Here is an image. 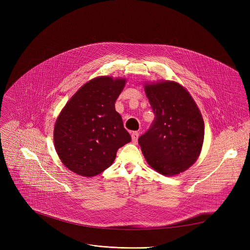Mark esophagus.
I'll return each mask as SVG.
<instances>
[{"instance_id": "esophagus-1", "label": "esophagus", "mask_w": 250, "mask_h": 250, "mask_svg": "<svg viewBox=\"0 0 250 250\" xmlns=\"http://www.w3.org/2000/svg\"><path fill=\"white\" fill-rule=\"evenodd\" d=\"M139 133L138 132H133L132 133V140L134 143H137L138 142V139H139Z\"/></svg>"}]
</instances>
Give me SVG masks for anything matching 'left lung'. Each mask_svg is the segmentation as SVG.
I'll return each instance as SVG.
<instances>
[{"label": "left lung", "mask_w": 250, "mask_h": 250, "mask_svg": "<svg viewBox=\"0 0 250 250\" xmlns=\"http://www.w3.org/2000/svg\"><path fill=\"white\" fill-rule=\"evenodd\" d=\"M155 113L148 132L139 138L143 155L157 172L166 176L188 170L201 154L205 123L189 92L174 81L144 85Z\"/></svg>", "instance_id": "left-lung-1"}]
</instances>
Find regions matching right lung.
<instances>
[{
    "label": "right lung",
    "instance_id": "add662e5",
    "mask_svg": "<svg viewBox=\"0 0 250 250\" xmlns=\"http://www.w3.org/2000/svg\"><path fill=\"white\" fill-rule=\"evenodd\" d=\"M125 78L100 76L85 83L60 112L54 128L56 151L72 172L93 177L114 161L129 143L114 103L125 88Z\"/></svg>",
    "mask_w": 250,
    "mask_h": 250
}]
</instances>
